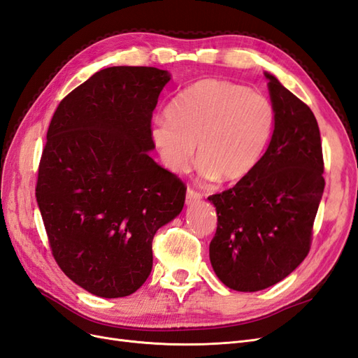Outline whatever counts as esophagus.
Returning a JSON list of instances; mask_svg holds the SVG:
<instances>
[{
	"mask_svg": "<svg viewBox=\"0 0 358 358\" xmlns=\"http://www.w3.org/2000/svg\"><path fill=\"white\" fill-rule=\"evenodd\" d=\"M201 194L200 192H197V191H194V189H191V188H188V191H187V204H194V203H197V201H200L201 200Z\"/></svg>",
	"mask_w": 358,
	"mask_h": 358,
	"instance_id": "34e87169",
	"label": "esophagus"
}]
</instances>
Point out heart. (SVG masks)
I'll use <instances>...</instances> for the list:
<instances>
[{"instance_id": "obj_1", "label": "heart", "mask_w": 358, "mask_h": 358, "mask_svg": "<svg viewBox=\"0 0 358 358\" xmlns=\"http://www.w3.org/2000/svg\"><path fill=\"white\" fill-rule=\"evenodd\" d=\"M275 107L243 85L206 79L171 100L167 117L155 119L149 136L167 170H189L194 155L204 179L241 180L252 173L273 136Z\"/></svg>"}]
</instances>
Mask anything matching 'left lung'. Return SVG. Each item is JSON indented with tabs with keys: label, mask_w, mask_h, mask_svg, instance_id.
Listing matches in <instances>:
<instances>
[{
	"label": "left lung",
	"mask_w": 358,
	"mask_h": 358,
	"mask_svg": "<svg viewBox=\"0 0 358 358\" xmlns=\"http://www.w3.org/2000/svg\"><path fill=\"white\" fill-rule=\"evenodd\" d=\"M264 76L276 113L268 148L252 173L208 199L218 215L213 272L243 292L280 282L306 258L326 185L315 116L273 74Z\"/></svg>",
	"instance_id": "left-lung-1"
}]
</instances>
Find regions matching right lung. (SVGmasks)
I'll return each instance as SVG.
<instances>
[{
	"label": "right lung",
	"instance_id": "obj_1",
	"mask_svg": "<svg viewBox=\"0 0 358 358\" xmlns=\"http://www.w3.org/2000/svg\"><path fill=\"white\" fill-rule=\"evenodd\" d=\"M170 79L155 67L103 69L50 121L37 204L58 266L94 296L125 297L145 284L154 236L185 203V185L148 154Z\"/></svg>",
	"mask_w": 358,
	"mask_h": 358
}]
</instances>
